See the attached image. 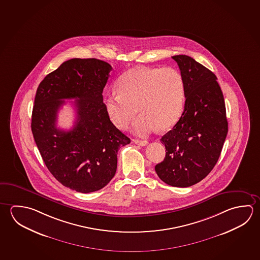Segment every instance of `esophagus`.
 Segmentation results:
<instances>
[{"instance_id":"esophagus-1","label":"esophagus","mask_w":260,"mask_h":260,"mask_svg":"<svg viewBox=\"0 0 260 260\" xmlns=\"http://www.w3.org/2000/svg\"><path fill=\"white\" fill-rule=\"evenodd\" d=\"M134 143L137 145L146 146L148 144V141H141V140H134Z\"/></svg>"}]
</instances>
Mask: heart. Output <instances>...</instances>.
Here are the masks:
<instances>
[{"instance_id":"b5f03b06","label":"heart","mask_w":260,"mask_h":260,"mask_svg":"<svg viewBox=\"0 0 260 260\" xmlns=\"http://www.w3.org/2000/svg\"><path fill=\"white\" fill-rule=\"evenodd\" d=\"M118 92L107 96L105 105L111 122L119 129L128 128L137 110L141 116L133 131L139 136H147L157 128L170 129L182 116L185 84L174 68L129 69L119 78Z\"/></svg>"}]
</instances>
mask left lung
Here are the masks:
<instances>
[{"instance_id": "8db88e82", "label": "left lung", "mask_w": 260, "mask_h": 260, "mask_svg": "<svg viewBox=\"0 0 260 260\" xmlns=\"http://www.w3.org/2000/svg\"><path fill=\"white\" fill-rule=\"evenodd\" d=\"M172 57L184 79L185 104L177 123L160 139L166 155L155 172L171 186L189 187L206 177L217 162L228 119L215 75L188 55Z\"/></svg>"}]
</instances>
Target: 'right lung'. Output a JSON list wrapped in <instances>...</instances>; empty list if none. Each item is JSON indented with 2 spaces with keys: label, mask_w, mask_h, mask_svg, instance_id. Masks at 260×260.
Masks as SVG:
<instances>
[{
  "label": "right lung",
  "mask_w": 260,
  "mask_h": 260,
  "mask_svg": "<svg viewBox=\"0 0 260 260\" xmlns=\"http://www.w3.org/2000/svg\"><path fill=\"white\" fill-rule=\"evenodd\" d=\"M112 68L96 58L68 60L40 83L32 108L34 139L46 167L64 186L87 193L114 177L119 147L131 139L110 121L102 92ZM75 98L70 131L56 127L64 99Z\"/></svg>",
  "instance_id": "obj_1"
}]
</instances>
